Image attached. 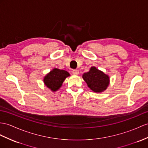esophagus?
Instances as JSON below:
<instances>
[{
  "label": "esophagus",
  "instance_id": "34e87169",
  "mask_svg": "<svg viewBox=\"0 0 148 148\" xmlns=\"http://www.w3.org/2000/svg\"><path fill=\"white\" fill-rule=\"evenodd\" d=\"M72 73H73V75H78L79 71L77 70H72Z\"/></svg>",
  "mask_w": 148,
  "mask_h": 148
}]
</instances>
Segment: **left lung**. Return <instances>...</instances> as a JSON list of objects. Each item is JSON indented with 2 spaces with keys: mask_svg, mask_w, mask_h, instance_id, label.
<instances>
[{
  "mask_svg": "<svg viewBox=\"0 0 148 148\" xmlns=\"http://www.w3.org/2000/svg\"><path fill=\"white\" fill-rule=\"evenodd\" d=\"M82 78L94 92H102L109 85V77L95 66L91 67L89 71L83 75Z\"/></svg>",
  "mask_w": 148,
  "mask_h": 148,
  "instance_id": "1",
  "label": "left lung"
}]
</instances>
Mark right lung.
Here are the masks:
<instances>
[{"instance_id":"right-lung-1","label":"right lung","mask_w":148,"mask_h":148,"mask_svg":"<svg viewBox=\"0 0 148 148\" xmlns=\"http://www.w3.org/2000/svg\"><path fill=\"white\" fill-rule=\"evenodd\" d=\"M70 76L68 71L54 68L43 79L45 85L52 92H56L62 85L66 78Z\"/></svg>"}]
</instances>
